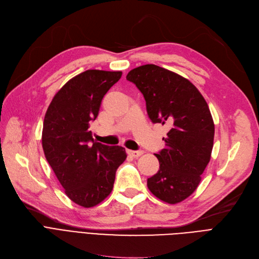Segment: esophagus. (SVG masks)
<instances>
[{
    "instance_id": "esophagus-1",
    "label": "esophagus",
    "mask_w": 259,
    "mask_h": 259,
    "mask_svg": "<svg viewBox=\"0 0 259 259\" xmlns=\"http://www.w3.org/2000/svg\"><path fill=\"white\" fill-rule=\"evenodd\" d=\"M128 154L134 158H138L143 154V151H128Z\"/></svg>"
}]
</instances>
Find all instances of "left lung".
<instances>
[{
  "label": "left lung",
  "mask_w": 259,
  "mask_h": 259,
  "mask_svg": "<svg viewBox=\"0 0 259 259\" xmlns=\"http://www.w3.org/2000/svg\"><path fill=\"white\" fill-rule=\"evenodd\" d=\"M126 80L142 93L152 122L168 128L164 149L155 154L159 170L147 188L166 203L181 202L199 186L210 162L215 134L210 108L192 82L160 66L134 68Z\"/></svg>",
  "instance_id": "obj_1"
}]
</instances>
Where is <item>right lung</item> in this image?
Listing matches in <instances>:
<instances>
[{
    "instance_id": "add662e5",
    "label": "right lung",
    "mask_w": 259,
    "mask_h": 259,
    "mask_svg": "<svg viewBox=\"0 0 259 259\" xmlns=\"http://www.w3.org/2000/svg\"><path fill=\"white\" fill-rule=\"evenodd\" d=\"M121 76L122 71L98 69L79 73L55 95L44 117L45 158L68 198L83 207L106 198L126 159L124 147L96 142L90 131L104 95Z\"/></svg>"
}]
</instances>
